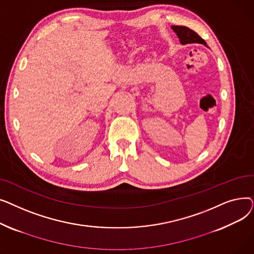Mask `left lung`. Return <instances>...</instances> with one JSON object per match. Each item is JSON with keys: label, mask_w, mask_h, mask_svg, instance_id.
Wrapping results in <instances>:
<instances>
[{"label": "left lung", "mask_w": 254, "mask_h": 254, "mask_svg": "<svg viewBox=\"0 0 254 254\" xmlns=\"http://www.w3.org/2000/svg\"><path fill=\"white\" fill-rule=\"evenodd\" d=\"M172 30L176 33V35L180 39V43L182 45L191 43L206 45L205 40L202 39L194 31L190 30V28H186V26L183 25H172Z\"/></svg>", "instance_id": "8db88e82"}]
</instances>
